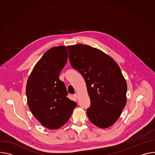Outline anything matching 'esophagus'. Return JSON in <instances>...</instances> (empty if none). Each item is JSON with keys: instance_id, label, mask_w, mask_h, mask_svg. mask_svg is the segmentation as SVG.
<instances>
[{"instance_id": "obj_1", "label": "esophagus", "mask_w": 155, "mask_h": 155, "mask_svg": "<svg viewBox=\"0 0 155 155\" xmlns=\"http://www.w3.org/2000/svg\"><path fill=\"white\" fill-rule=\"evenodd\" d=\"M74 97L75 99H78V94H75L74 95Z\"/></svg>"}]
</instances>
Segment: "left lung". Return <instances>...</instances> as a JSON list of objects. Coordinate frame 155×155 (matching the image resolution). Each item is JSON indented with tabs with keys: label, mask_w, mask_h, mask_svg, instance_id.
Instances as JSON below:
<instances>
[{
	"label": "left lung",
	"mask_w": 155,
	"mask_h": 155,
	"mask_svg": "<svg viewBox=\"0 0 155 155\" xmlns=\"http://www.w3.org/2000/svg\"><path fill=\"white\" fill-rule=\"evenodd\" d=\"M73 68L83 76L91 99L87 115L101 128L113 125L126 104L127 83L117 62L102 51L89 45L68 46Z\"/></svg>",
	"instance_id": "left-lung-1"
}]
</instances>
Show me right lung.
Returning a JSON list of instances; mask_svg holds the SVG:
<instances>
[{
  "instance_id": "right-lung-1",
  "label": "right lung",
  "mask_w": 155,
  "mask_h": 155,
  "mask_svg": "<svg viewBox=\"0 0 155 155\" xmlns=\"http://www.w3.org/2000/svg\"><path fill=\"white\" fill-rule=\"evenodd\" d=\"M64 46L53 47L45 53L28 80L26 93L34 117L49 129H56L68 122L77 104L69 99L59 76L68 61Z\"/></svg>"
}]
</instances>
